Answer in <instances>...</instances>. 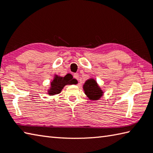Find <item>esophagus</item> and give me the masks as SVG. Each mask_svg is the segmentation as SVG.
<instances>
[{"label": "esophagus", "instance_id": "34e87169", "mask_svg": "<svg viewBox=\"0 0 153 153\" xmlns=\"http://www.w3.org/2000/svg\"><path fill=\"white\" fill-rule=\"evenodd\" d=\"M74 77L75 79H76L77 80H79V74H74Z\"/></svg>", "mask_w": 153, "mask_h": 153}]
</instances>
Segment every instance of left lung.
<instances>
[{
  "instance_id": "1",
  "label": "left lung",
  "mask_w": 153,
  "mask_h": 153,
  "mask_svg": "<svg viewBox=\"0 0 153 153\" xmlns=\"http://www.w3.org/2000/svg\"><path fill=\"white\" fill-rule=\"evenodd\" d=\"M84 92L89 99L91 100H98L103 95V91L99 87L96 81L93 78L88 79L83 85Z\"/></svg>"
}]
</instances>
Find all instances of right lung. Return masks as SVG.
Listing matches in <instances>:
<instances>
[{
    "label": "right lung",
    "mask_w": 153,
    "mask_h": 153,
    "mask_svg": "<svg viewBox=\"0 0 153 153\" xmlns=\"http://www.w3.org/2000/svg\"><path fill=\"white\" fill-rule=\"evenodd\" d=\"M73 83H74V80L71 74H68L64 77L58 76L55 75L54 79L51 82V87L48 90V94L53 96L59 94L65 85L71 84Z\"/></svg>",
    "instance_id": "right-lung-1"
}]
</instances>
